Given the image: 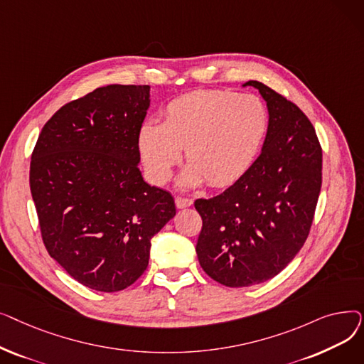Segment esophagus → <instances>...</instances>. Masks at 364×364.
<instances>
[{
	"instance_id": "34e87169",
	"label": "esophagus",
	"mask_w": 364,
	"mask_h": 364,
	"mask_svg": "<svg viewBox=\"0 0 364 364\" xmlns=\"http://www.w3.org/2000/svg\"><path fill=\"white\" fill-rule=\"evenodd\" d=\"M193 205V200L188 199V198H176V206L178 209H183V208H188Z\"/></svg>"
}]
</instances>
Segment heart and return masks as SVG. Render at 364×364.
<instances>
[{
	"label": "heart",
	"instance_id": "b5f03b06",
	"mask_svg": "<svg viewBox=\"0 0 364 364\" xmlns=\"http://www.w3.org/2000/svg\"><path fill=\"white\" fill-rule=\"evenodd\" d=\"M269 129V112L254 94L198 90L168 103L164 122L147 119L137 144L149 178L165 183L180 162L183 147L190 164L178 184L198 187L205 180L223 187L250 169Z\"/></svg>",
	"mask_w": 364,
	"mask_h": 364
}]
</instances>
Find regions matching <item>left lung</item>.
Masks as SVG:
<instances>
[{
	"label": "left lung",
	"mask_w": 364,
	"mask_h": 364,
	"mask_svg": "<svg viewBox=\"0 0 364 364\" xmlns=\"http://www.w3.org/2000/svg\"><path fill=\"white\" fill-rule=\"evenodd\" d=\"M269 110L254 165L227 190L198 199L196 254L203 272L228 288L279 274L307 240L321 187V147L301 109L270 87L247 81Z\"/></svg>",
	"instance_id": "left-lung-1"
}]
</instances>
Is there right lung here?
Instances as JSON below:
<instances>
[{
	"mask_svg": "<svg viewBox=\"0 0 364 364\" xmlns=\"http://www.w3.org/2000/svg\"><path fill=\"white\" fill-rule=\"evenodd\" d=\"M149 85H106L57 110L35 144L29 184L44 245L81 284L118 292L147 269L150 239L176 215L139 169Z\"/></svg>",
	"mask_w": 364,
	"mask_h": 364,
	"instance_id": "right-lung-1",
	"label": "right lung"
}]
</instances>
